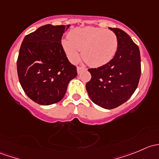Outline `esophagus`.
Wrapping results in <instances>:
<instances>
[{"label":"esophagus","mask_w":159,"mask_h":159,"mask_svg":"<svg viewBox=\"0 0 159 159\" xmlns=\"http://www.w3.org/2000/svg\"><path fill=\"white\" fill-rule=\"evenodd\" d=\"M83 70H86V68H83V67H77V71H78V74H81Z\"/></svg>","instance_id":"obj_1"}]
</instances>
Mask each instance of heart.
Returning <instances> with one entry per match:
<instances>
[{"instance_id": "obj_1", "label": "heart", "mask_w": 159, "mask_h": 159, "mask_svg": "<svg viewBox=\"0 0 159 159\" xmlns=\"http://www.w3.org/2000/svg\"><path fill=\"white\" fill-rule=\"evenodd\" d=\"M61 44L72 63L78 61L81 51V56L86 63L90 66L100 67L113 58L118 49V41L112 30L85 27L70 30L68 38L62 40Z\"/></svg>"}]
</instances>
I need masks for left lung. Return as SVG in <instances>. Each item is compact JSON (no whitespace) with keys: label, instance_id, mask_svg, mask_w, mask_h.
Listing matches in <instances>:
<instances>
[{"label":"left lung","instance_id":"obj_1","mask_svg":"<svg viewBox=\"0 0 159 159\" xmlns=\"http://www.w3.org/2000/svg\"><path fill=\"white\" fill-rule=\"evenodd\" d=\"M118 37L116 54L106 65L90 68L91 80L86 90L94 104L105 109L117 108L127 102L134 92L141 76L139 48L127 33L111 28Z\"/></svg>","mask_w":159,"mask_h":159}]
</instances>
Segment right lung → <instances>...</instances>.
<instances>
[{"label":"right lung","mask_w":159,"mask_h":159,"mask_svg":"<svg viewBox=\"0 0 159 159\" xmlns=\"http://www.w3.org/2000/svg\"><path fill=\"white\" fill-rule=\"evenodd\" d=\"M69 26H41L26 35L20 45L17 61L19 81L25 94L39 105L60 102L69 81L78 75L61 44Z\"/></svg>","instance_id":"right-lung-1"}]
</instances>
